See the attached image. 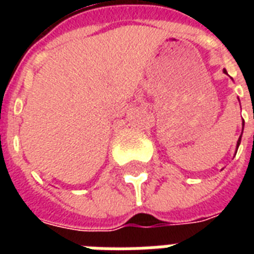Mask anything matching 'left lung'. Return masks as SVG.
Segmentation results:
<instances>
[{
    "label": "left lung",
    "instance_id": "1",
    "mask_svg": "<svg viewBox=\"0 0 254 254\" xmlns=\"http://www.w3.org/2000/svg\"><path fill=\"white\" fill-rule=\"evenodd\" d=\"M224 72H225V71H224ZM240 142H241V137L239 138V141H237V149H239V145H240Z\"/></svg>",
    "mask_w": 254,
    "mask_h": 254
}]
</instances>
